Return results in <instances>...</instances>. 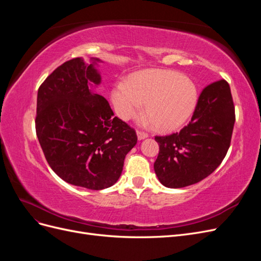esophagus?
Listing matches in <instances>:
<instances>
[{"instance_id":"1","label":"esophagus","mask_w":261,"mask_h":261,"mask_svg":"<svg viewBox=\"0 0 261 261\" xmlns=\"http://www.w3.org/2000/svg\"><path fill=\"white\" fill-rule=\"evenodd\" d=\"M137 137H138V139H139V140H143V139H145V138H147V137H148V134H147V133H145V132H140V130H138V132H137Z\"/></svg>"}]
</instances>
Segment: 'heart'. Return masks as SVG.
Here are the masks:
<instances>
[{
    "instance_id": "1",
    "label": "heart",
    "mask_w": 261,
    "mask_h": 261,
    "mask_svg": "<svg viewBox=\"0 0 261 261\" xmlns=\"http://www.w3.org/2000/svg\"><path fill=\"white\" fill-rule=\"evenodd\" d=\"M111 99L117 115L128 120L137 115L141 103L156 129L175 130L191 120L197 103L198 90L195 83L177 72L148 69L130 77L127 83L114 85Z\"/></svg>"
}]
</instances>
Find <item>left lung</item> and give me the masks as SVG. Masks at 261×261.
Returning a JSON list of instances; mask_svg holds the SVG:
<instances>
[{"label": "left lung", "mask_w": 261, "mask_h": 261, "mask_svg": "<svg viewBox=\"0 0 261 261\" xmlns=\"http://www.w3.org/2000/svg\"><path fill=\"white\" fill-rule=\"evenodd\" d=\"M234 122L230 85L221 80L207 86L187 126L179 133L154 137L160 150L153 168L160 183L180 188L209 176L230 148Z\"/></svg>", "instance_id": "1"}]
</instances>
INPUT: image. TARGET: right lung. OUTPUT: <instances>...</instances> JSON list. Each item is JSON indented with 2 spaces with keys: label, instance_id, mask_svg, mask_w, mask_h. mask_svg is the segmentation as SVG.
I'll use <instances>...</instances> for the list:
<instances>
[{
  "label": "right lung",
  "instance_id": "add662e5",
  "mask_svg": "<svg viewBox=\"0 0 261 261\" xmlns=\"http://www.w3.org/2000/svg\"><path fill=\"white\" fill-rule=\"evenodd\" d=\"M97 62L76 58L54 69L39 87L36 115L37 137L51 169L92 191L116 183L137 144L135 129L114 117L109 102L90 88L101 83Z\"/></svg>",
  "mask_w": 261,
  "mask_h": 261
}]
</instances>
